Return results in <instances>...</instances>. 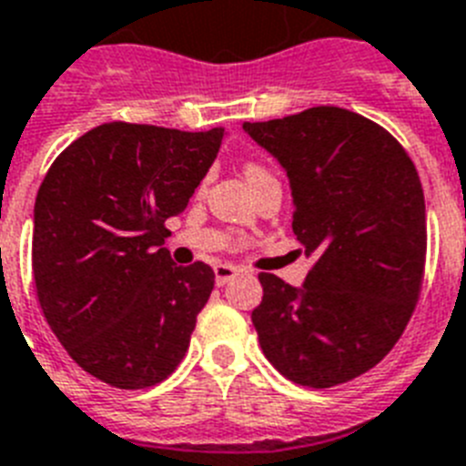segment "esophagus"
<instances>
[{
  "label": "esophagus",
  "mask_w": 466,
  "mask_h": 466,
  "mask_svg": "<svg viewBox=\"0 0 466 466\" xmlns=\"http://www.w3.org/2000/svg\"><path fill=\"white\" fill-rule=\"evenodd\" d=\"M240 273V268L233 264H217L214 266V278H217V285H226V282H230L233 278Z\"/></svg>",
  "instance_id": "1"
}]
</instances>
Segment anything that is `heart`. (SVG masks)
<instances>
[{"instance_id": "b5f03b06", "label": "heart", "mask_w": 466, "mask_h": 466, "mask_svg": "<svg viewBox=\"0 0 466 466\" xmlns=\"http://www.w3.org/2000/svg\"><path fill=\"white\" fill-rule=\"evenodd\" d=\"M245 177H248V181L252 184V181H259V178L271 177V174H268V169L261 167L259 162H248V165H245Z\"/></svg>"}]
</instances>
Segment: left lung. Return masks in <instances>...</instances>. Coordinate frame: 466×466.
Returning a JSON list of instances; mask_svg holds the SVG:
<instances>
[{"mask_svg": "<svg viewBox=\"0 0 466 466\" xmlns=\"http://www.w3.org/2000/svg\"><path fill=\"white\" fill-rule=\"evenodd\" d=\"M242 129L288 172L292 230L313 257L301 288L259 273L261 351L294 384H344L391 351L420 299L427 212L417 169L384 127L335 106Z\"/></svg>", "mask_w": 466, "mask_h": 466, "instance_id": "left-lung-1", "label": "left lung"}]
</instances>
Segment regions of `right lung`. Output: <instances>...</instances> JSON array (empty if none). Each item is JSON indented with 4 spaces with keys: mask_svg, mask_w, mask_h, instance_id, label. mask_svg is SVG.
Segmentation results:
<instances>
[{
    "mask_svg": "<svg viewBox=\"0 0 466 466\" xmlns=\"http://www.w3.org/2000/svg\"><path fill=\"white\" fill-rule=\"evenodd\" d=\"M221 138V127L108 122L70 143L39 186V306L67 356L110 387H155L188 351L214 271L174 264L165 221L184 212Z\"/></svg>",
    "mask_w": 466,
    "mask_h": 466,
    "instance_id": "1",
    "label": "right lung"
}]
</instances>
